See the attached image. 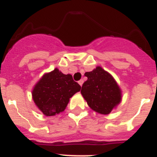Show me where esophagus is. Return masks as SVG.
<instances>
[{"instance_id":"1","label":"esophagus","mask_w":157,"mask_h":157,"mask_svg":"<svg viewBox=\"0 0 157 157\" xmlns=\"http://www.w3.org/2000/svg\"><path fill=\"white\" fill-rule=\"evenodd\" d=\"M78 84H79V85H80V86H82V83H83V80H79V81H78Z\"/></svg>"}]
</instances>
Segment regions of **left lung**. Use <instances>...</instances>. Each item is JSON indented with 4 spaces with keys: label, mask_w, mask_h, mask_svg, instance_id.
<instances>
[{
    "label": "left lung",
    "mask_w": 157,
    "mask_h": 157,
    "mask_svg": "<svg viewBox=\"0 0 157 157\" xmlns=\"http://www.w3.org/2000/svg\"><path fill=\"white\" fill-rule=\"evenodd\" d=\"M84 75L87 77L81 94L88 106L97 113L108 115L122 100V91L111 74L100 67Z\"/></svg>",
    "instance_id": "left-lung-1"
}]
</instances>
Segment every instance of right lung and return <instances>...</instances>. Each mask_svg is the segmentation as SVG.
Segmentation results:
<instances>
[{
    "label": "right lung",
    "instance_id": "obj_1",
    "mask_svg": "<svg viewBox=\"0 0 157 157\" xmlns=\"http://www.w3.org/2000/svg\"><path fill=\"white\" fill-rule=\"evenodd\" d=\"M81 90L71 75H64L58 68L44 74L33 86L32 97L37 108L46 116L64 111L70 99Z\"/></svg>",
    "mask_w": 157,
    "mask_h": 157
}]
</instances>
